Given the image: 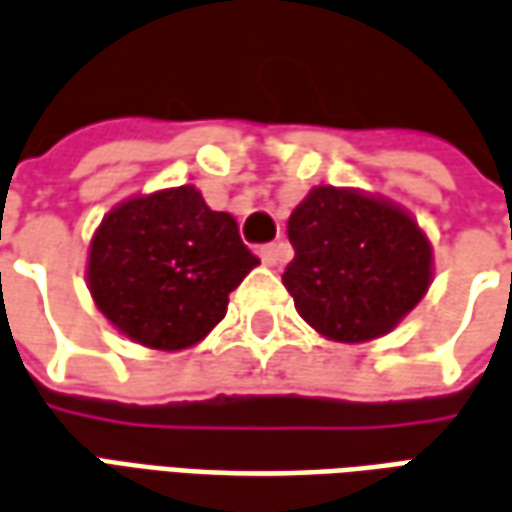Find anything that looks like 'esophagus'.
I'll list each match as a JSON object with an SVG mask.
<instances>
[{"instance_id": "34e87169", "label": "esophagus", "mask_w": 512, "mask_h": 512, "mask_svg": "<svg viewBox=\"0 0 512 512\" xmlns=\"http://www.w3.org/2000/svg\"><path fill=\"white\" fill-rule=\"evenodd\" d=\"M259 256H262L264 264L276 267V264L290 259V248H287L284 242H270V245H262V248H259Z\"/></svg>"}]
</instances>
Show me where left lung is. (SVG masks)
Listing matches in <instances>:
<instances>
[{"label": "left lung", "instance_id": "obj_1", "mask_svg": "<svg viewBox=\"0 0 512 512\" xmlns=\"http://www.w3.org/2000/svg\"><path fill=\"white\" fill-rule=\"evenodd\" d=\"M284 270L298 315L337 343L376 340L415 309L432 281V245L404 209L357 189L317 186L287 222Z\"/></svg>", "mask_w": 512, "mask_h": 512}]
</instances>
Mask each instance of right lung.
Returning <instances> with one entry per match:
<instances>
[{
	"label": "right lung",
	"mask_w": 512,
	"mask_h": 512,
	"mask_svg": "<svg viewBox=\"0 0 512 512\" xmlns=\"http://www.w3.org/2000/svg\"><path fill=\"white\" fill-rule=\"evenodd\" d=\"M256 264L231 214L211 211L195 186H175L105 214L88 250V290L133 343L181 351L220 323Z\"/></svg>",
	"instance_id": "add662e5"
}]
</instances>
